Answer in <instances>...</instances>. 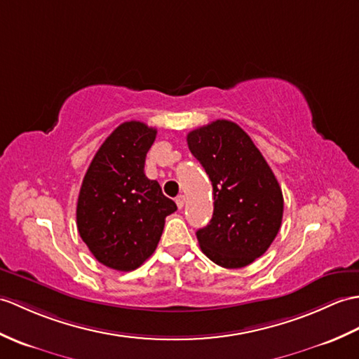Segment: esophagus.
Returning <instances> with one entry per match:
<instances>
[{
	"mask_svg": "<svg viewBox=\"0 0 359 359\" xmlns=\"http://www.w3.org/2000/svg\"><path fill=\"white\" fill-rule=\"evenodd\" d=\"M176 205H177V208H179V210H182V208L183 206H185V196H177L176 197Z\"/></svg>",
	"mask_w": 359,
	"mask_h": 359,
	"instance_id": "obj_1",
	"label": "esophagus"
}]
</instances>
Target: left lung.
<instances>
[{
    "label": "left lung",
    "instance_id": "8db88e82",
    "mask_svg": "<svg viewBox=\"0 0 359 359\" xmlns=\"http://www.w3.org/2000/svg\"><path fill=\"white\" fill-rule=\"evenodd\" d=\"M187 142L214 194L212 219L196 232L200 249L222 268L251 264L268 251L281 226L283 194L271 166L231 121L189 131Z\"/></svg>",
    "mask_w": 359,
    "mask_h": 359
}]
</instances>
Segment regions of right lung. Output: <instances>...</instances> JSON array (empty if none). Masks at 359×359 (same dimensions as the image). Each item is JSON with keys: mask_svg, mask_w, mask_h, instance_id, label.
Wrapping results in <instances>:
<instances>
[{"mask_svg": "<svg viewBox=\"0 0 359 359\" xmlns=\"http://www.w3.org/2000/svg\"><path fill=\"white\" fill-rule=\"evenodd\" d=\"M157 130L139 121L121 123L97 149L82 180L76 224L99 263L135 271L156 251L166 215L177 210L145 172Z\"/></svg>", "mask_w": 359, "mask_h": 359, "instance_id": "right-lung-1", "label": "right lung"}]
</instances>
